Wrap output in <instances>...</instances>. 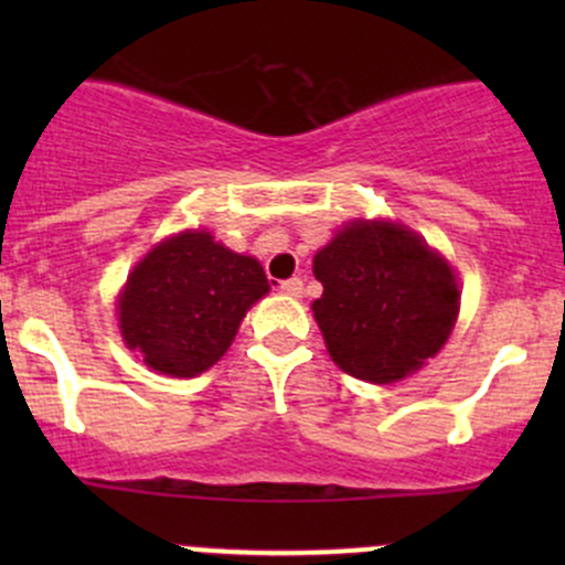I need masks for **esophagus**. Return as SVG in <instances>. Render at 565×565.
Returning a JSON list of instances; mask_svg holds the SVG:
<instances>
[{
  "instance_id": "1",
  "label": "esophagus",
  "mask_w": 565,
  "mask_h": 565,
  "mask_svg": "<svg viewBox=\"0 0 565 565\" xmlns=\"http://www.w3.org/2000/svg\"><path fill=\"white\" fill-rule=\"evenodd\" d=\"M281 292L289 295V298H300L303 295V278H287V281H281Z\"/></svg>"
}]
</instances>
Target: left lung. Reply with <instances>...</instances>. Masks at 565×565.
I'll use <instances>...</instances> for the list:
<instances>
[{"label": "left lung", "mask_w": 565, "mask_h": 565, "mask_svg": "<svg viewBox=\"0 0 565 565\" xmlns=\"http://www.w3.org/2000/svg\"><path fill=\"white\" fill-rule=\"evenodd\" d=\"M315 317L347 374L388 385L440 352L459 315L451 267L396 224H350L315 256Z\"/></svg>", "instance_id": "obj_1"}]
</instances>
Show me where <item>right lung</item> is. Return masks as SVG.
<instances>
[{"mask_svg": "<svg viewBox=\"0 0 565 565\" xmlns=\"http://www.w3.org/2000/svg\"><path fill=\"white\" fill-rule=\"evenodd\" d=\"M267 289L254 256L224 248L207 232H182L130 273L119 330L150 369L196 377L230 350L241 319Z\"/></svg>", "mask_w": 565, "mask_h": 565, "instance_id": "right-lung-1", "label": "right lung"}]
</instances>
